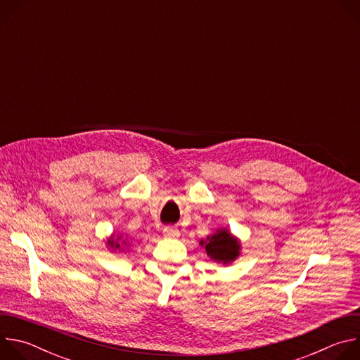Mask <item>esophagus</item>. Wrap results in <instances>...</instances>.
<instances>
[{"label":"esophagus","mask_w":360,"mask_h":360,"mask_svg":"<svg viewBox=\"0 0 360 360\" xmlns=\"http://www.w3.org/2000/svg\"><path fill=\"white\" fill-rule=\"evenodd\" d=\"M164 233H165L167 236H178V235H179V231H178L176 228H174V226H165V228H164Z\"/></svg>","instance_id":"esophagus-1"}]
</instances>
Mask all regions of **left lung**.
I'll use <instances>...</instances> for the list:
<instances>
[{
  "label": "left lung",
  "instance_id": "obj_1",
  "mask_svg": "<svg viewBox=\"0 0 360 360\" xmlns=\"http://www.w3.org/2000/svg\"><path fill=\"white\" fill-rule=\"evenodd\" d=\"M199 245L205 248V252L214 262L222 265L232 264L240 255L239 239L226 228L217 229V232L207 236V239H200Z\"/></svg>",
  "mask_w": 360,
  "mask_h": 360
}]
</instances>
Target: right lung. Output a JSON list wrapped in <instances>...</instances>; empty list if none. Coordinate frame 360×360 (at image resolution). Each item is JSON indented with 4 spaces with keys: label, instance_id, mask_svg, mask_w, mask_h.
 Listing matches in <instances>:
<instances>
[{
    "label": "right lung",
    "instance_id": "add662e5",
    "mask_svg": "<svg viewBox=\"0 0 360 360\" xmlns=\"http://www.w3.org/2000/svg\"><path fill=\"white\" fill-rule=\"evenodd\" d=\"M107 246L112 250H124V246H128V239L124 238L121 233L120 235L112 233L107 240Z\"/></svg>",
    "mask_w": 360,
    "mask_h": 360
}]
</instances>
